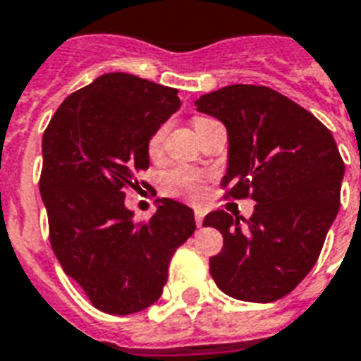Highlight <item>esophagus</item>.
I'll return each mask as SVG.
<instances>
[{"label": "esophagus", "instance_id": "esophagus-1", "mask_svg": "<svg viewBox=\"0 0 361 361\" xmlns=\"http://www.w3.org/2000/svg\"><path fill=\"white\" fill-rule=\"evenodd\" d=\"M195 221H197V225H198V226H202V223H204V214H202V212H200V209H197V212H195Z\"/></svg>", "mask_w": 361, "mask_h": 361}]
</instances>
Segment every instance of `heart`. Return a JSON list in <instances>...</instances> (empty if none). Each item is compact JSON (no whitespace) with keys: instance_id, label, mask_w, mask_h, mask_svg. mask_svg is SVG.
Instances as JSON below:
<instances>
[{"instance_id":"obj_1","label":"heart","mask_w":361,"mask_h":361,"mask_svg":"<svg viewBox=\"0 0 361 361\" xmlns=\"http://www.w3.org/2000/svg\"><path fill=\"white\" fill-rule=\"evenodd\" d=\"M206 120L208 118H195V129ZM164 130H166V127L163 125L157 130H153L149 138H147L146 147L152 157L161 152ZM161 187H163L164 195H169V197L185 198V200H191V202H198L204 197V174L198 172V170L178 166V169L164 172L163 180H161Z\"/></svg>"}]
</instances>
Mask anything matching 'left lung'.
I'll use <instances>...</instances> for the list:
<instances>
[{
  "instance_id": "8db88e82",
  "label": "left lung",
  "mask_w": 361,
  "mask_h": 361,
  "mask_svg": "<svg viewBox=\"0 0 361 361\" xmlns=\"http://www.w3.org/2000/svg\"><path fill=\"white\" fill-rule=\"evenodd\" d=\"M195 104L228 133L225 198L257 202L245 225L223 209L206 215L204 226L223 234L209 274L236 300L275 302L311 271L339 212L345 163L336 140L311 112L271 87L234 84Z\"/></svg>"
}]
</instances>
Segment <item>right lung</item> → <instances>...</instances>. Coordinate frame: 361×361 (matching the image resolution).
<instances>
[{
	"mask_svg": "<svg viewBox=\"0 0 361 361\" xmlns=\"http://www.w3.org/2000/svg\"><path fill=\"white\" fill-rule=\"evenodd\" d=\"M180 104L174 87L106 73L71 93L42 135L39 189L50 245L103 313L157 302L176 249L197 228L192 209L170 198L147 221L125 208V192L140 189L136 176L149 166L147 138Z\"/></svg>",
	"mask_w": 361,
	"mask_h": 361,
	"instance_id": "1",
	"label": "right lung"
}]
</instances>
